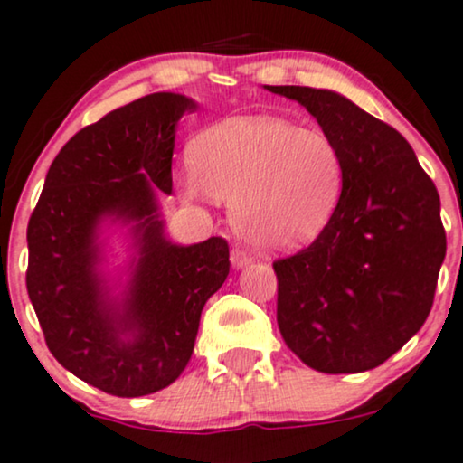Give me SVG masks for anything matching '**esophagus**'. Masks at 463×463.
<instances>
[{"label":"esophagus","mask_w":463,"mask_h":463,"mask_svg":"<svg viewBox=\"0 0 463 463\" xmlns=\"http://www.w3.org/2000/svg\"><path fill=\"white\" fill-rule=\"evenodd\" d=\"M231 263L235 269H243V267H248L250 263H252V256H250L248 252H243L241 248H232L231 250Z\"/></svg>","instance_id":"obj_1"}]
</instances>
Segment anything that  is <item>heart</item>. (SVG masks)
Masks as SVG:
<instances>
[{
    "mask_svg": "<svg viewBox=\"0 0 463 463\" xmlns=\"http://www.w3.org/2000/svg\"><path fill=\"white\" fill-rule=\"evenodd\" d=\"M336 142L278 116L231 118L200 133L183 187L231 203V222L267 254L308 246L326 231L343 196Z\"/></svg>",
    "mask_w": 463,
    "mask_h": 463,
    "instance_id": "obj_1",
    "label": "heart"
}]
</instances>
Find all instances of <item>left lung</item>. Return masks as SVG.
<instances>
[{
	"mask_svg": "<svg viewBox=\"0 0 463 463\" xmlns=\"http://www.w3.org/2000/svg\"><path fill=\"white\" fill-rule=\"evenodd\" d=\"M304 105L345 161L338 209L302 252L274 263L278 327L321 373L371 371L420 330L447 256L439 196L397 129L343 94L265 86Z\"/></svg>",
	"mask_w": 463,
	"mask_h": 463,
	"instance_id": "1",
	"label": "left lung"
}]
</instances>
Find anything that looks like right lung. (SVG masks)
Returning <instances> with one entry per match:
<instances>
[{"mask_svg":"<svg viewBox=\"0 0 463 463\" xmlns=\"http://www.w3.org/2000/svg\"><path fill=\"white\" fill-rule=\"evenodd\" d=\"M196 108L155 92L83 127L53 159L27 224V295L49 352L114 397H144L181 375L200 313L231 269L224 239L178 246L159 211L176 125ZM109 225L128 228L127 281L102 267Z\"/></svg>","mask_w":463,"mask_h":463,"instance_id":"right-lung-1","label":"right lung"}]
</instances>
